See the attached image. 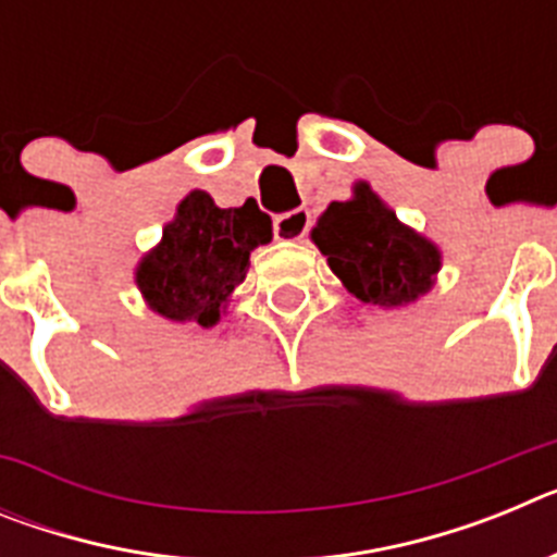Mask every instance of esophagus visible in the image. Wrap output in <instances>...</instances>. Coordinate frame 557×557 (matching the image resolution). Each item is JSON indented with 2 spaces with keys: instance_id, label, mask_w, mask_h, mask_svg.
I'll list each match as a JSON object with an SVG mask.
<instances>
[{
  "instance_id": "obj_1",
  "label": "esophagus",
  "mask_w": 557,
  "mask_h": 557,
  "mask_svg": "<svg viewBox=\"0 0 557 557\" xmlns=\"http://www.w3.org/2000/svg\"><path fill=\"white\" fill-rule=\"evenodd\" d=\"M309 223H312V220H309L307 209H293L273 220V234L275 239H282V243H298V239L307 236Z\"/></svg>"
}]
</instances>
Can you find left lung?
Segmentation results:
<instances>
[{
	"mask_svg": "<svg viewBox=\"0 0 557 557\" xmlns=\"http://www.w3.org/2000/svg\"><path fill=\"white\" fill-rule=\"evenodd\" d=\"M343 287L373 307H407L426 295L441 270V250L426 236L398 223L396 211L359 181L354 198L332 203L312 228Z\"/></svg>",
	"mask_w": 557,
	"mask_h": 557,
	"instance_id": "1",
	"label": "left lung"
}]
</instances>
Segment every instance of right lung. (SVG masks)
I'll use <instances>...</instances> for the list:
<instances>
[{
    "mask_svg": "<svg viewBox=\"0 0 557 557\" xmlns=\"http://www.w3.org/2000/svg\"><path fill=\"white\" fill-rule=\"evenodd\" d=\"M273 239V225L253 200L220 209L206 191H189L161 243L141 256L136 284L147 307L175 323L209 329L248 273L250 250Z\"/></svg>",
    "mask_w": 557,
    "mask_h": 557,
    "instance_id": "right-lung-1",
    "label": "right lung"
}]
</instances>
